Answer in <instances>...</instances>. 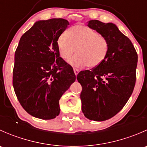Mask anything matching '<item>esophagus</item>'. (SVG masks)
Returning <instances> with one entry per match:
<instances>
[{"instance_id": "34e87169", "label": "esophagus", "mask_w": 147, "mask_h": 147, "mask_svg": "<svg viewBox=\"0 0 147 147\" xmlns=\"http://www.w3.org/2000/svg\"><path fill=\"white\" fill-rule=\"evenodd\" d=\"M74 72H75V75H78V74L80 72V70L78 69H76V68H75V69H74Z\"/></svg>"}]
</instances>
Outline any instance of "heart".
Masks as SVG:
<instances>
[{
    "label": "heart",
    "instance_id": "heart-1",
    "mask_svg": "<svg viewBox=\"0 0 147 147\" xmlns=\"http://www.w3.org/2000/svg\"><path fill=\"white\" fill-rule=\"evenodd\" d=\"M57 47L60 57L68 60L76 50L77 55L69 60L75 67L94 68L106 58L109 51V41L92 28L84 25H77L69 28L67 33L63 32L58 37Z\"/></svg>",
    "mask_w": 147,
    "mask_h": 147
}]
</instances>
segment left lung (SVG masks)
I'll list each match as a JSON object with an SVG mask.
<instances>
[{
    "instance_id": "8db88e82",
    "label": "left lung",
    "mask_w": 147,
    "mask_h": 147,
    "mask_svg": "<svg viewBox=\"0 0 147 147\" xmlns=\"http://www.w3.org/2000/svg\"><path fill=\"white\" fill-rule=\"evenodd\" d=\"M87 23L108 40L109 51L99 66L77 76L82 87V111L87 119L105 121L116 115L132 94L138 55L131 40L115 24L97 20Z\"/></svg>"
}]
</instances>
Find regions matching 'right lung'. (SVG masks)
Segmentation results:
<instances>
[{
    "label": "right lung",
    "mask_w": 147,
    "mask_h": 147,
    "mask_svg": "<svg viewBox=\"0 0 147 147\" xmlns=\"http://www.w3.org/2000/svg\"><path fill=\"white\" fill-rule=\"evenodd\" d=\"M68 26L63 18L36 22L22 35L15 53V93L23 109L35 117L58 116L59 100L76 80L57 47V38Z\"/></svg>",
    "instance_id": "1"
}]
</instances>
